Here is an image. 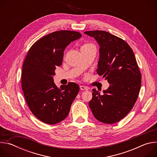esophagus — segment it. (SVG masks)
<instances>
[{
    "instance_id": "34e87169",
    "label": "esophagus",
    "mask_w": 157,
    "mask_h": 157,
    "mask_svg": "<svg viewBox=\"0 0 157 157\" xmlns=\"http://www.w3.org/2000/svg\"><path fill=\"white\" fill-rule=\"evenodd\" d=\"M80 89H81V90H88V87H86V86H80Z\"/></svg>"
}]
</instances>
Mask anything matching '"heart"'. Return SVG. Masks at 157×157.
I'll return each instance as SVG.
<instances>
[{
	"instance_id": "heart-1",
	"label": "heart",
	"mask_w": 157,
	"mask_h": 157,
	"mask_svg": "<svg viewBox=\"0 0 157 157\" xmlns=\"http://www.w3.org/2000/svg\"><path fill=\"white\" fill-rule=\"evenodd\" d=\"M91 46H93V44L91 43H85L83 44L81 48H87V47H91Z\"/></svg>"
}]
</instances>
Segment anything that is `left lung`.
I'll return each mask as SVG.
<instances>
[{
    "instance_id": "left-lung-1",
    "label": "left lung",
    "mask_w": 157,
    "mask_h": 157,
    "mask_svg": "<svg viewBox=\"0 0 157 157\" xmlns=\"http://www.w3.org/2000/svg\"><path fill=\"white\" fill-rule=\"evenodd\" d=\"M99 44L97 73L110 84L101 95L93 89L89 105L94 117L105 124L122 119L135 104L140 92L142 76L135 55L122 38L102 30L87 31Z\"/></svg>"
}]
</instances>
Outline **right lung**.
<instances>
[{"mask_svg": "<svg viewBox=\"0 0 157 157\" xmlns=\"http://www.w3.org/2000/svg\"><path fill=\"white\" fill-rule=\"evenodd\" d=\"M79 32L56 31L37 40L30 48L21 72V88L33 114L41 122L55 124L68 115L79 91L75 82L58 88L53 76L61 65L64 51L71 42L81 38Z\"/></svg>", "mask_w": 157, "mask_h": 157, "instance_id": "obj_1", "label": "right lung"}]
</instances>
